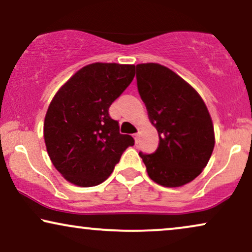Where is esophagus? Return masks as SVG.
<instances>
[{
    "instance_id": "1",
    "label": "esophagus",
    "mask_w": 252,
    "mask_h": 252,
    "mask_svg": "<svg viewBox=\"0 0 252 252\" xmlns=\"http://www.w3.org/2000/svg\"><path fill=\"white\" fill-rule=\"evenodd\" d=\"M133 136H134V139H135V142L137 143V141H139V133L133 134Z\"/></svg>"
}]
</instances>
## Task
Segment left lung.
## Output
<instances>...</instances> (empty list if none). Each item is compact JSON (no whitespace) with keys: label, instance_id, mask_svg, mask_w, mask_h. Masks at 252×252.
Instances as JSON below:
<instances>
[{"label":"left lung","instance_id":"obj_1","mask_svg":"<svg viewBox=\"0 0 252 252\" xmlns=\"http://www.w3.org/2000/svg\"><path fill=\"white\" fill-rule=\"evenodd\" d=\"M137 89L159 135L154 154L139 153L151 180L181 187L206 166L215 130L204 101L188 82L157 63L136 65Z\"/></svg>","mask_w":252,"mask_h":252}]
</instances>
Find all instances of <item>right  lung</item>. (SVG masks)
Listing matches in <instances>:
<instances>
[{
  "mask_svg": "<svg viewBox=\"0 0 252 252\" xmlns=\"http://www.w3.org/2000/svg\"><path fill=\"white\" fill-rule=\"evenodd\" d=\"M134 65L93 63L80 68L50 102L43 124L47 151L56 170L80 187L102 184L124 151L134 146L119 133L109 108L128 87Z\"/></svg>",
  "mask_w": 252,
  "mask_h": 252,
  "instance_id": "right-lung-1",
  "label": "right lung"
}]
</instances>
